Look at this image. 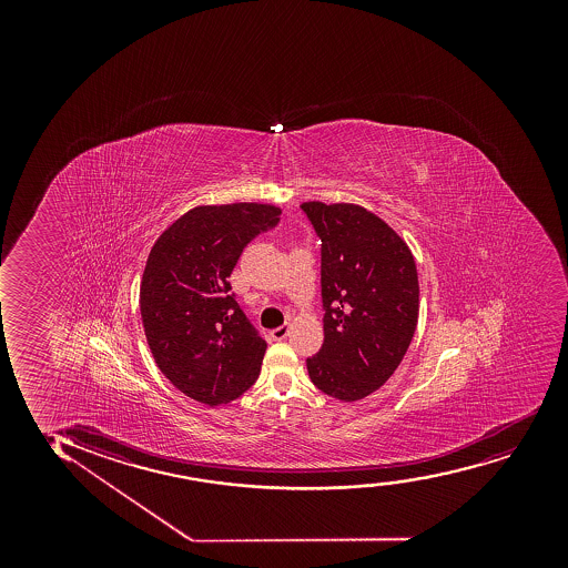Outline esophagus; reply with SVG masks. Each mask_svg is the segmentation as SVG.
Listing matches in <instances>:
<instances>
[{
  "mask_svg": "<svg viewBox=\"0 0 568 568\" xmlns=\"http://www.w3.org/2000/svg\"><path fill=\"white\" fill-rule=\"evenodd\" d=\"M287 335H290V326L276 327V329L271 332V337H273L274 341L286 339Z\"/></svg>",
  "mask_w": 568,
  "mask_h": 568,
  "instance_id": "esophagus-1",
  "label": "esophagus"
}]
</instances>
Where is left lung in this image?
<instances>
[{"label": "left lung", "instance_id": "1", "mask_svg": "<svg viewBox=\"0 0 568 568\" xmlns=\"http://www.w3.org/2000/svg\"><path fill=\"white\" fill-rule=\"evenodd\" d=\"M322 239L324 345L307 358L318 390L358 402L398 369L418 320V276L407 242L353 203L301 204Z\"/></svg>", "mask_w": 568, "mask_h": 568}]
</instances>
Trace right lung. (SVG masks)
I'll return each instance as SVG.
<instances>
[{
    "label": "right lung",
    "instance_id": "1",
    "mask_svg": "<svg viewBox=\"0 0 568 568\" xmlns=\"http://www.w3.org/2000/svg\"><path fill=\"white\" fill-rule=\"evenodd\" d=\"M274 204H201L156 239L140 282L145 339L159 369L201 404H229L260 377L267 343L229 294L242 250L278 222Z\"/></svg>",
    "mask_w": 568,
    "mask_h": 568
}]
</instances>
